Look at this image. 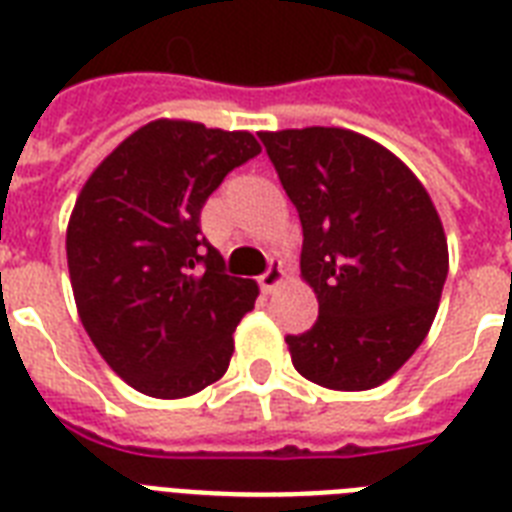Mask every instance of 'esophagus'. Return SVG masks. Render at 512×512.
I'll list each match as a JSON object with an SVG mask.
<instances>
[{"label": "esophagus", "mask_w": 512, "mask_h": 512, "mask_svg": "<svg viewBox=\"0 0 512 512\" xmlns=\"http://www.w3.org/2000/svg\"><path fill=\"white\" fill-rule=\"evenodd\" d=\"M281 281H284V268H281V260H271L268 271L260 276V289H263V292H273V289L281 287Z\"/></svg>", "instance_id": "1"}]
</instances>
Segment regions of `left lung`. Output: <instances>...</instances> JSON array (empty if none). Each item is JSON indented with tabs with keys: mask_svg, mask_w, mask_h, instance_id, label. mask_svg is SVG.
<instances>
[{
	"mask_svg": "<svg viewBox=\"0 0 512 512\" xmlns=\"http://www.w3.org/2000/svg\"><path fill=\"white\" fill-rule=\"evenodd\" d=\"M303 225L300 271L319 319L287 335L305 380L369 390L396 374L436 319L449 273L428 191L380 143L340 130L260 132Z\"/></svg>",
	"mask_w": 512,
	"mask_h": 512,
	"instance_id": "left-lung-1",
	"label": "left lung"
}]
</instances>
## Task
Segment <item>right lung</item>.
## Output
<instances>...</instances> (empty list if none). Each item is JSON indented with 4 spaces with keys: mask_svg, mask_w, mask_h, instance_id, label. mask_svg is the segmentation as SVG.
Here are the masks:
<instances>
[{
    "mask_svg": "<svg viewBox=\"0 0 512 512\" xmlns=\"http://www.w3.org/2000/svg\"><path fill=\"white\" fill-rule=\"evenodd\" d=\"M260 154L249 132L159 119L132 132L84 183L66 255L79 319L124 382L185 398L220 380L257 284L225 273L201 207Z\"/></svg>",
    "mask_w": 512,
    "mask_h": 512,
    "instance_id": "1",
    "label": "right lung"
}]
</instances>
